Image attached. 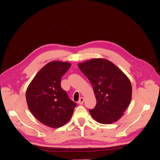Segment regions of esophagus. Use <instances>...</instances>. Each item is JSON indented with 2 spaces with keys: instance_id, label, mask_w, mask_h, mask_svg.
<instances>
[{
  "instance_id": "obj_1",
  "label": "esophagus",
  "mask_w": 160,
  "mask_h": 160,
  "mask_svg": "<svg viewBox=\"0 0 160 160\" xmlns=\"http://www.w3.org/2000/svg\"><path fill=\"white\" fill-rule=\"evenodd\" d=\"M83 101H84V99H83V98H81L79 99V101H78V103H79V105H82V104L83 103Z\"/></svg>"
}]
</instances>
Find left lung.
I'll return each instance as SVG.
<instances>
[{
    "instance_id": "8db88e82",
    "label": "left lung",
    "mask_w": 160,
    "mask_h": 160,
    "mask_svg": "<svg viewBox=\"0 0 160 160\" xmlns=\"http://www.w3.org/2000/svg\"><path fill=\"white\" fill-rule=\"evenodd\" d=\"M93 86L97 104L89 113L96 122L111 124L122 117L132 95L130 80L108 59H91L78 64Z\"/></svg>"
}]
</instances>
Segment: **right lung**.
Wrapping results in <instances>:
<instances>
[{
  "label": "right lung",
  "mask_w": 160,
  "mask_h": 160,
  "mask_svg": "<svg viewBox=\"0 0 160 160\" xmlns=\"http://www.w3.org/2000/svg\"><path fill=\"white\" fill-rule=\"evenodd\" d=\"M71 65L69 62L60 61L48 62L27 89L28 109L38 121L48 127L63 126L71 118L77 105L61 87V77Z\"/></svg>",
  "instance_id": "add662e5"
}]
</instances>
